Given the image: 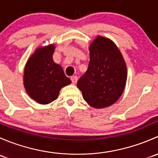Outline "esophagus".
I'll return each instance as SVG.
<instances>
[{
  "label": "esophagus",
  "instance_id": "34e87169",
  "mask_svg": "<svg viewBox=\"0 0 158 158\" xmlns=\"http://www.w3.org/2000/svg\"><path fill=\"white\" fill-rule=\"evenodd\" d=\"M70 79H71L72 82H73V84H75V83H76V82H77L78 78H77V76H71V78H70Z\"/></svg>",
  "mask_w": 158,
  "mask_h": 158
}]
</instances>
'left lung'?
Returning <instances> with one entry per match:
<instances>
[{
	"label": "left lung",
	"instance_id": "left-lung-1",
	"mask_svg": "<svg viewBox=\"0 0 158 158\" xmlns=\"http://www.w3.org/2000/svg\"><path fill=\"white\" fill-rule=\"evenodd\" d=\"M89 49L88 69L78 80L77 87L90 106L109 107L123 93L128 76L126 63L119 49L109 38L97 36Z\"/></svg>",
	"mask_w": 158,
	"mask_h": 158
}]
</instances>
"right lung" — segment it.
Returning a JSON list of instances; mask_svg holds the SVG:
<instances>
[{"instance_id":"right-lung-1","label":"right lung","mask_w":158,"mask_h":158,"mask_svg":"<svg viewBox=\"0 0 158 158\" xmlns=\"http://www.w3.org/2000/svg\"><path fill=\"white\" fill-rule=\"evenodd\" d=\"M55 48L54 44L36 48L24 67V88L30 98L41 105L56 99L60 89L71 84L62 66L53 61Z\"/></svg>"}]
</instances>
